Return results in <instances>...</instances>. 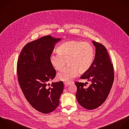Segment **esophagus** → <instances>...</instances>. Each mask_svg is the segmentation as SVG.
I'll list each match as a JSON object with an SVG mask.
<instances>
[{
	"label": "esophagus",
	"mask_w": 129,
	"mask_h": 129,
	"mask_svg": "<svg viewBox=\"0 0 129 129\" xmlns=\"http://www.w3.org/2000/svg\"><path fill=\"white\" fill-rule=\"evenodd\" d=\"M64 85H65L66 86H68V85H69L71 84V83H70V82H65L64 83Z\"/></svg>",
	"instance_id": "34e87169"
}]
</instances>
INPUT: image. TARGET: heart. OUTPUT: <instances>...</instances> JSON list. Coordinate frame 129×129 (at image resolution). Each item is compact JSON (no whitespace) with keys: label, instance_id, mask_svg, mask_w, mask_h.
Segmentation results:
<instances>
[{"label":"heart","instance_id":"b5f03b06","mask_svg":"<svg viewBox=\"0 0 129 129\" xmlns=\"http://www.w3.org/2000/svg\"><path fill=\"white\" fill-rule=\"evenodd\" d=\"M58 54L50 57L52 66L57 71L61 70L66 63L68 66L58 73L57 78L63 81H69L79 74L89 70L94 58V49L88 43L79 41H69L58 46Z\"/></svg>","mask_w":129,"mask_h":129}]
</instances>
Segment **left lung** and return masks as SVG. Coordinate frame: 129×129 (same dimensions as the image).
Returning <instances> with one entry per match:
<instances>
[{
  "label": "left lung",
  "instance_id": "obj_1",
  "mask_svg": "<svg viewBox=\"0 0 129 129\" xmlns=\"http://www.w3.org/2000/svg\"><path fill=\"white\" fill-rule=\"evenodd\" d=\"M92 42L95 47L94 61L89 70L80 77L90 81L91 84L85 88L83 83H75L77 102L83 108L89 110L98 108L105 102L114 79L113 65L107 49L100 43L94 41Z\"/></svg>",
  "mask_w": 129,
  "mask_h": 129
}]
</instances>
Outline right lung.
<instances>
[{
	"mask_svg": "<svg viewBox=\"0 0 129 129\" xmlns=\"http://www.w3.org/2000/svg\"><path fill=\"white\" fill-rule=\"evenodd\" d=\"M61 40L48 35L28 43L23 48L17 61L21 89L29 104L44 114L50 113L58 107L63 91L62 81L52 82L51 87L48 86V82L56 74L50 57L55 45Z\"/></svg>",
	"mask_w": 129,
	"mask_h": 129,
	"instance_id": "add662e5",
	"label": "right lung"
}]
</instances>
